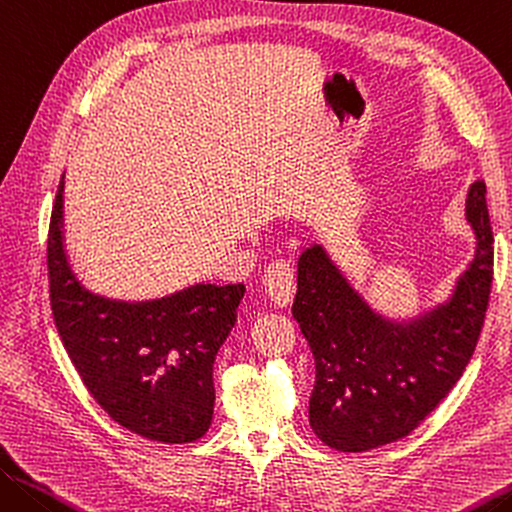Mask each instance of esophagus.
<instances>
[{
	"label": "esophagus",
	"mask_w": 512,
	"mask_h": 512,
	"mask_svg": "<svg viewBox=\"0 0 512 512\" xmlns=\"http://www.w3.org/2000/svg\"><path fill=\"white\" fill-rule=\"evenodd\" d=\"M263 286L267 299H270L274 306H288L292 297H295V274H292L290 263L279 258V261L267 265Z\"/></svg>",
	"instance_id": "34e87169"
}]
</instances>
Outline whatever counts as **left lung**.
Listing matches in <instances>:
<instances>
[{
    "label": "left lung",
    "instance_id": "1",
    "mask_svg": "<svg viewBox=\"0 0 512 512\" xmlns=\"http://www.w3.org/2000/svg\"><path fill=\"white\" fill-rule=\"evenodd\" d=\"M476 254L454 295L413 322H388L349 286L322 247L297 265L292 317L315 358L308 422L338 451L376 449L424 422L463 376L483 329L494 265L485 181L467 192Z\"/></svg>",
    "mask_w": 512,
    "mask_h": 512
}]
</instances>
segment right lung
<instances>
[{
	"instance_id": "obj_1",
	"label": "right lung",
	"mask_w": 512,
	"mask_h": 512,
	"mask_svg": "<svg viewBox=\"0 0 512 512\" xmlns=\"http://www.w3.org/2000/svg\"><path fill=\"white\" fill-rule=\"evenodd\" d=\"M63 179L47 236L49 301L81 381L113 420L147 440L186 445L213 420V363L236 324L242 283H199L156 301L104 299L72 274L63 249Z\"/></svg>"
}]
</instances>
